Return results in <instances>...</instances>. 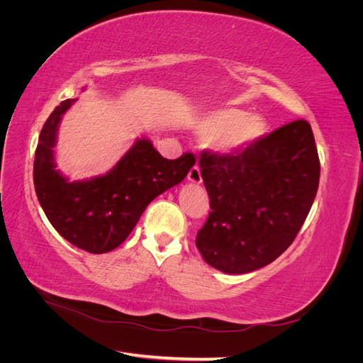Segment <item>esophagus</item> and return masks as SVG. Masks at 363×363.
<instances>
[{
	"label": "esophagus",
	"mask_w": 363,
	"mask_h": 363,
	"mask_svg": "<svg viewBox=\"0 0 363 363\" xmlns=\"http://www.w3.org/2000/svg\"><path fill=\"white\" fill-rule=\"evenodd\" d=\"M188 180L192 182V183H195V184H200V183L203 182L199 164H194V167L189 169V172H188Z\"/></svg>",
	"instance_id": "1"
}]
</instances>
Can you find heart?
<instances>
[{
    "label": "heart",
    "mask_w": 363,
    "mask_h": 363,
    "mask_svg": "<svg viewBox=\"0 0 363 363\" xmlns=\"http://www.w3.org/2000/svg\"><path fill=\"white\" fill-rule=\"evenodd\" d=\"M192 128L201 138L211 140L216 151L236 155L267 133V123L262 116L250 115L244 108L225 107L195 119Z\"/></svg>",
    "instance_id": "heart-1"
}]
</instances>
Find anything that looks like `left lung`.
Segmentation results:
<instances>
[{
  "label": "left lung",
  "mask_w": 363,
  "mask_h": 363,
  "mask_svg": "<svg viewBox=\"0 0 363 363\" xmlns=\"http://www.w3.org/2000/svg\"><path fill=\"white\" fill-rule=\"evenodd\" d=\"M200 168L212 211L195 245L208 265L227 274L259 269L286 251L320 183V157L304 119L236 155L204 150Z\"/></svg>",
  "instance_id": "8db88e82"
}]
</instances>
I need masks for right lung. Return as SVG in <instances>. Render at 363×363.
Segmentation results:
<instances>
[{
	"label": "right lung",
	"mask_w": 363,
	"mask_h": 363,
	"mask_svg": "<svg viewBox=\"0 0 363 363\" xmlns=\"http://www.w3.org/2000/svg\"><path fill=\"white\" fill-rule=\"evenodd\" d=\"M77 101L65 100L43 124L33 167L38 200L57 232L87 252L119 247L147 206L179 184L195 164L192 152L164 159L148 139H138L115 167L91 180L69 182L56 169L54 147L62 115Z\"/></svg>",
	"instance_id": "1"
}]
</instances>
